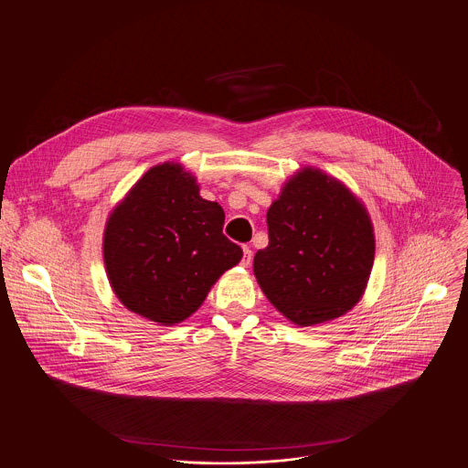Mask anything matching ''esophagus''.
Here are the masks:
<instances>
[{"mask_svg": "<svg viewBox=\"0 0 468 468\" xmlns=\"http://www.w3.org/2000/svg\"><path fill=\"white\" fill-rule=\"evenodd\" d=\"M251 257H253L251 248H250V246H242V261H240V264H242L244 268H248V266L251 264Z\"/></svg>", "mask_w": 468, "mask_h": 468, "instance_id": "34e87169", "label": "esophagus"}]
</instances>
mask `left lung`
Instances as JSON below:
<instances>
[{
	"mask_svg": "<svg viewBox=\"0 0 468 468\" xmlns=\"http://www.w3.org/2000/svg\"><path fill=\"white\" fill-rule=\"evenodd\" d=\"M268 246L253 259L257 282L301 327L344 316L362 297L375 261L364 204L336 178L303 169L270 206Z\"/></svg>",
	"mask_w": 468,
	"mask_h": 468,
	"instance_id": "left-lung-1",
	"label": "left lung"
}]
</instances>
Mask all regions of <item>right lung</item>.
Returning a JSON list of instances; mask_svg holds the SVG:
<instances>
[{
	"mask_svg": "<svg viewBox=\"0 0 468 468\" xmlns=\"http://www.w3.org/2000/svg\"><path fill=\"white\" fill-rule=\"evenodd\" d=\"M224 218L180 164L146 171L104 228V264L119 301L160 325L187 320L242 259L240 246L222 233Z\"/></svg>",
	"mask_w": 468,
	"mask_h": 468,
	"instance_id": "add662e5",
	"label": "right lung"
}]
</instances>
